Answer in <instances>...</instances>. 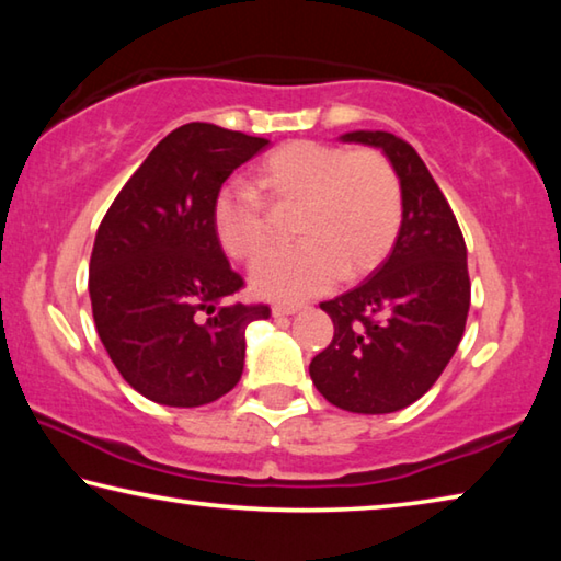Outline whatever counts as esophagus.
<instances>
[{"label": "esophagus", "mask_w": 561, "mask_h": 561, "mask_svg": "<svg viewBox=\"0 0 561 561\" xmlns=\"http://www.w3.org/2000/svg\"><path fill=\"white\" fill-rule=\"evenodd\" d=\"M301 307H297V304H274L272 307V317H291V314H297Z\"/></svg>", "instance_id": "1"}]
</instances>
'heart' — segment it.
I'll return each instance as SVG.
<instances>
[{"label": "heart", "instance_id": "heart-1", "mask_svg": "<svg viewBox=\"0 0 561 561\" xmlns=\"http://www.w3.org/2000/svg\"><path fill=\"white\" fill-rule=\"evenodd\" d=\"M257 190L299 207V242L264 252L250 287L262 299L301 301L339 277L360 279L381 267L403 222L401 180L381 150L291 140L264 158ZM213 230L232 260H252L270 240L262 197L250 187H222L213 203Z\"/></svg>", "mask_w": 561, "mask_h": 561}]
</instances>
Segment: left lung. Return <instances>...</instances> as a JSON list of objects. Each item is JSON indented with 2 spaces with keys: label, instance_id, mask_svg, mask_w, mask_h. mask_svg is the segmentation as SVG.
Returning a JSON list of instances; mask_svg holds the SVG:
<instances>
[{
  "label": "left lung",
  "instance_id": "1",
  "mask_svg": "<svg viewBox=\"0 0 561 561\" xmlns=\"http://www.w3.org/2000/svg\"><path fill=\"white\" fill-rule=\"evenodd\" d=\"M344 144L381 148L403 193L393 252L368 279L319 307L334 321L331 344L311 358L317 391L351 413H393L438 381L470 309L468 250L448 201L403 138L354 130Z\"/></svg>",
  "mask_w": 561,
  "mask_h": 561
}]
</instances>
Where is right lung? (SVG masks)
Instances as JSON below:
<instances>
[{
    "label": "right lung",
    "instance_id": "1",
    "mask_svg": "<svg viewBox=\"0 0 561 561\" xmlns=\"http://www.w3.org/2000/svg\"><path fill=\"white\" fill-rule=\"evenodd\" d=\"M267 144L185 123L150 150L103 217L89 264L93 321L113 366L148 401L195 408L240 381L244 331L270 307L227 304L244 282L217 242L213 203Z\"/></svg>",
    "mask_w": 561,
    "mask_h": 561
}]
</instances>
